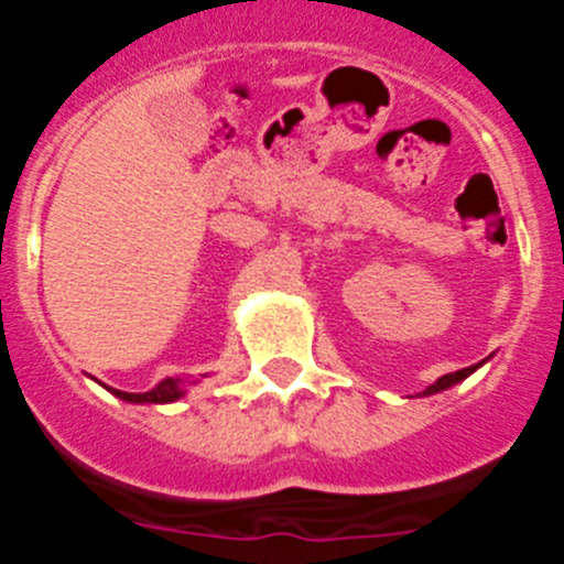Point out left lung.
Returning <instances> with one entry per match:
<instances>
[{
    "label": "left lung",
    "mask_w": 564,
    "mask_h": 564,
    "mask_svg": "<svg viewBox=\"0 0 564 564\" xmlns=\"http://www.w3.org/2000/svg\"><path fill=\"white\" fill-rule=\"evenodd\" d=\"M477 367H480V364H475V367H466V370L449 372V376H441V378H437L435 383H430V387H426V390H423L421 395H435V392L449 390V387H455V383H460L463 378H468V376H471V372H475Z\"/></svg>",
    "instance_id": "left-lung-1"
}]
</instances>
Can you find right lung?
I'll return each instance as SVG.
<instances>
[{
	"mask_svg": "<svg viewBox=\"0 0 564 564\" xmlns=\"http://www.w3.org/2000/svg\"><path fill=\"white\" fill-rule=\"evenodd\" d=\"M112 392L127 403H172L177 401V398H183V378H166V381H161L149 392Z\"/></svg>",
	"mask_w": 564,
	"mask_h": 564,
	"instance_id": "add662e5",
	"label": "right lung"
}]
</instances>
